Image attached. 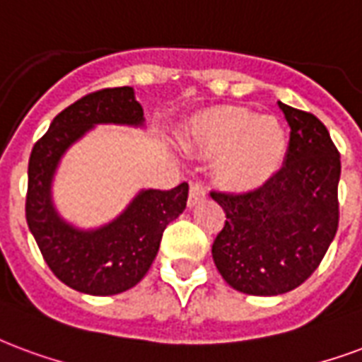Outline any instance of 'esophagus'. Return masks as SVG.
Instances as JSON below:
<instances>
[{"label": "esophagus", "instance_id": "esophagus-1", "mask_svg": "<svg viewBox=\"0 0 362 362\" xmlns=\"http://www.w3.org/2000/svg\"><path fill=\"white\" fill-rule=\"evenodd\" d=\"M205 197H207V189H205V186L199 184V182H194V184L189 186V197H188L189 207H195V205H197L199 202H203Z\"/></svg>", "mask_w": 362, "mask_h": 362}]
</instances>
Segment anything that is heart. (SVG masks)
Masks as SVG:
<instances>
[{"label":"heart","mask_w":362,"mask_h":362,"mask_svg":"<svg viewBox=\"0 0 362 362\" xmlns=\"http://www.w3.org/2000/svg\"><path fill=\"white\" fill-rule=\"evenodd\" d=\"M192 144L209 155H222L221 180L228 188L247 192L264 184L282 165L286 132L274 117L226 107L197 119Z\"/></svg>","instance_id":"1"}]
</instances>
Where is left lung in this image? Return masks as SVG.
<instances>
[{"mask_svg":"<svg viewBox=\"0 0 362 362\" xmlns=\"http://www.w3.org/2000/svg\"><path fill=\"white\" fill-rule=\"evenodd\" d=\"M290 124L284 167L247 194L211 192L226 213L213 261L234 290L280 296L317 270L338 232L339 153L313 113L278 101Z\"/></svg>","mask_w":362,"mask_h":362,"instance_id":"obj_1","label":"left lung"}]
</instances>
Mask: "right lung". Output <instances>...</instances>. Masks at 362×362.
<instances>
[{
  "instance_id": "add662e5",
  "label": "right lung",
  "mask_w": 362,
  "mask_h": 362,
  "mask_svg": "<svg viewBox=\"0 0 362 362\" xmlns=\"http://www.w3.org/2000/svg\"><path fill=\"white\" fill-rule=\"evenodd\" d=\"M95 124H144V109L130 86L105 88L74 101L53 119L28 160L26 222L45 263L69 288L90 296H115L146 276L160 238L186 209L188 184L141 189L124 213L105 226L80 230L53 207V174L66 149Z\"/></svg>"
}]
</instances>
